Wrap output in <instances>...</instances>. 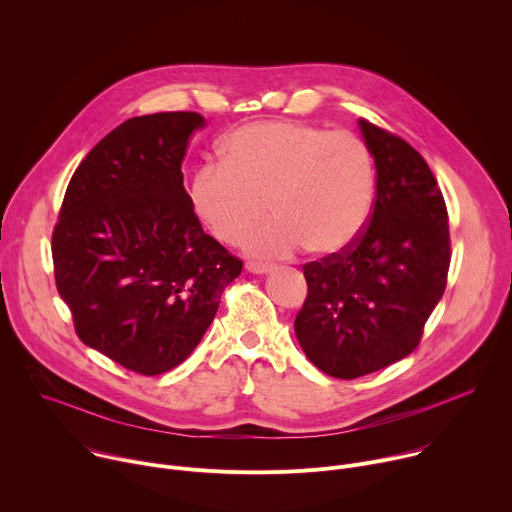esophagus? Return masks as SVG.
Returning a JSON list of instances; mask_svg holds the SVG:
<instances>
[{
    "instance_id": "obj_1",
    "label": "esophagus",
    "mask_w": 512,
    "mask_h": 512,
    "mask_svg": "<svg viewBox=\"0 0 512 512\" xmlns=\"http://www.w3.org/2000/svg\"><path fill=\"white\" fill-rule=\"evenodd\" d=\"M247 271H251V273H267V271H271V265L269 263H261V261H247Z\"/></svg>"
}]
</instances>
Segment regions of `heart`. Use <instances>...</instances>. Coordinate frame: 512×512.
<instances>
[{
	"instance_id": "1",
	"label": "heart",
	"mask_w": 512,
	"mask_h": 512,
	"mask_svg": "<svg viewBox=\"0 0 512 512\" xmlns=\"http://www.w3.org/2000/svg\"><path fill=\"white\" fill-rule=\"evenodd\" d=\"M375 160L358 135L302 121L251 123L223 143L221 162L198 168L192 204L208 231L257 257L348 249L375 202Z\"/></svg>"
}]
</instances>
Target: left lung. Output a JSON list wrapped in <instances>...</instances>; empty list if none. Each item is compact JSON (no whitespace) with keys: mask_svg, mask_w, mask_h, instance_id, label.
Segmentation results:
<instances>
[{"mask_svg":"<svg viewBox=\"0 0 512 512\" xmlns=\"http://www.w3.org/2000/svg\"><path fill=\"white\" fill-rule=\"evenodd\" d=\"M375 158L377 192L362 235L304 265L308 296L296 316L306 356L334 379L371 375L413 352L448 283V208L411 145L358 121Z\"/></svg>","mask_w":512,"mask_h":512,"instance_id":"obj_1","label":"left lung"}]
</instances>
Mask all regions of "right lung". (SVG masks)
Listing matches in <instances>:
<instances>
[{"mask_svg": "<svg viewBox=\"0 0 512 512\" xmlns=\"http://www.w3.org/2000/svg\"><path fill=\"white\" fill-rule=\"evenodd\" d=\"M202 125L172 111L115 127L72 174L52 231L54 281L77 336L143 377L190 356L243 269L202 231L184 190Z\"/></svg>", "mask_w": 512, "mask_h": 512, "instance_id": "add662e5", "label": "right lung"}]
</instances>
